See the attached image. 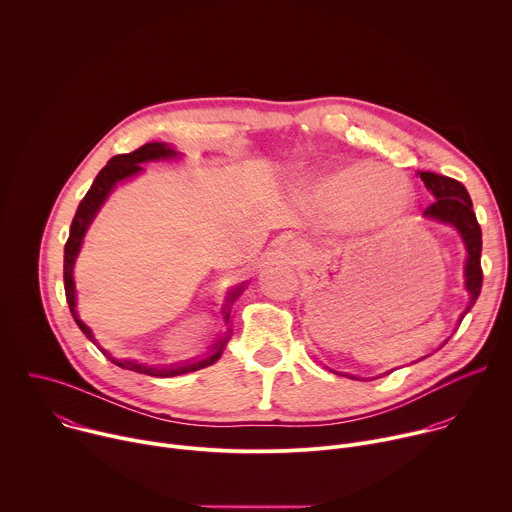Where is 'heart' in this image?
Returning <instances> with one entry per match:
<instances>
[{"label": "heart", "mask_w": 512, "mask_h": 512, "mask_svg": "<svg viewBox=\"0 0 512 512\" xmlns=\"http://www.w3.org/2000/svg\"><path fill=\"white\" fill-rule=\"evenodd\" d=\"M304 198L332 216L342 231L381 237L411 212L413 188L397 170L371 160H348L312 176L304 184Z\"/></svg>", "instance_id": "heart-1"}]
</instances>
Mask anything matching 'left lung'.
Listing matches in <instances>:
<instances>
[{
  "label": "left lung",
  "mask_w": 512,
  "mask_h": 512,
  "mask_svg": "<svg viewBox=\"0 0 512 512\" xmlns=\"http://www.w3.org/2000/svg\"><path fill=\"white\" fill-rule=\"evenodd\" d=\"M425 188L433 194V202L423 210L427 221H435L442 225H450L458 231L464 247H466V265H464V287L468 291V306L462 318L472 310L476 304L480 289H482V267H480V253H482V231L476 221V214L472 208V200L464 184L454 178L440 176L433 172H419ZM460 318V322H462Z\"/></svg>",
  "instance_id": "left-lung-1"
}]
</instances>
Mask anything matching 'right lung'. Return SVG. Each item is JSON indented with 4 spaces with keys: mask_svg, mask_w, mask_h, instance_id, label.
Segmentation results:
<instances>
[{
    "mask_svg": "<svg viewBox=\"0 0 512 512\" xmlns=\"http://www.w3.org/2000/svg\"><path fill=\"white\" fill-rule=\"evenodd\" d=\"M176 158H180V154L172 148V145L162 143V141L145 143V145H141L139 150H135L131 154L113 156L107 162V166L97 174L93 186L89 188V192L81 200L75 218H72L68 241L64 245V291H66V302H68L72 318H75L77 326L83 330V334L93 344H97V340L93 336V330L81 320V316L77 312V289H75V277H72V271H75V261H77L79 253H81L85 235H87L91 223L95 221L97 212L101 210V206L105 204V200L109 198V194L115 190L117 184H121V182L129 180V178L141 174L143 172V164L162 162V160H176ZM241 291H243V287L237 285V287L231 289V294L227 298V306H225V320H227V324H229V316H231V306L239 300ZM231 336H233V332L229 328L227 334L221 340H216L212 344L210 352L202 360H198V362H182V364H172V367H162V369L160 367H152V364L148 367V364L137 362V360H129V358H115L109 350H105L99 344L97 346L113 364H117V367H121V369L135 371V373H141V375H150V377H178V375H184V373H194V371L206 369V367H210V364H214L218 358L223 356Z\"/></svg>",
    "mask_w": 512,
    "mask_h": 512,
    "instance_id": "obj_1",
    "label": "right lung"
}]
</instances>
